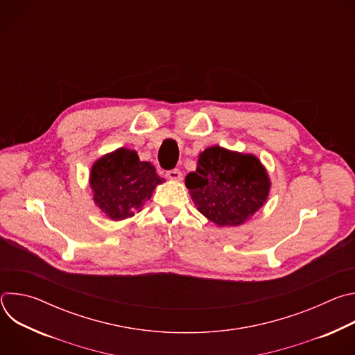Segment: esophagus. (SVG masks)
<instances>
[{"label": "esophagus", "mask_w": 355, "mask_h": 355, "mask_svg": "<svg viewBox=\"0 0 355 355\" xmlns=\"http://www.w3.org/2000/svg\"><path fill=\"white\" fill-rule=\"evenodd\" d=\"M166 177L171 181H181L182 180V173L178 168H174V170H168L166 173Z\"/></svg>", "instance_id": "34e87169"}]
</instances>
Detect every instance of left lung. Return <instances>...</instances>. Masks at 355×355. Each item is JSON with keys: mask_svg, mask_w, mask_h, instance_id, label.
Segmentation results:
<instances>
[{"mask_svg": "<svg viewBox=\"0 0 355 355\" xmlns=\"http://www.w3.org/2000/svg\"><path fill=\"white\" fill-rule=\"evenodd\" d=\"M185 185L198 211L219 226L241 225L266 202L268 175L257 157L214 146L199 155Z\"/></svg>", "mask_w": 355, "mask_h": 355, "instance_id": "left-lung-1", "label": "left lung"}]
</instances>
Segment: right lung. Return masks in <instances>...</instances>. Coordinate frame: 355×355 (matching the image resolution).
I'll return each instance as SVG.
<instances>
[{
  "label": "right lung",
  "mask_w": 355,
  "mask_h": 355,
  "mask_svg": "<svg viewBox=\"0 0 355 355\" xmlns=\"http://www.w3.org/2000/svg\"><path fill=\"white\" fill-rule=\"evenodd\" d=\"M164 182L156 168L140 162L135 150L118 148L99 159L91 170L95 204L114 220L133 216L150 199L157 184Z\"/></svg>",
  "instance_id": "1"
}]
</instances>
